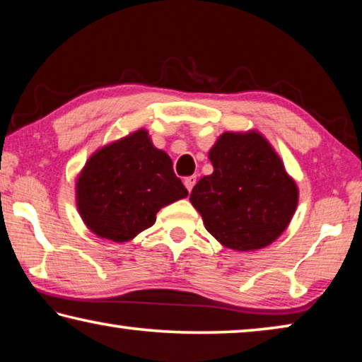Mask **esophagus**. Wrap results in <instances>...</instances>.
<instances>
[{
	"mask_svg": "<svg viewBox=\"0 0 362 362\" xmlns=\"http://www.w3.org/2000/svg\"><path fill=\"white\" fill-rule=\"evenodd\" d=\"M194 183H196V177L194 175H189V177H185V179H183V185L187 187L188 192H192L193 187H194Z\"/></svg>",
	"mask_w": 362,
	"mask_h": 362,
	"instance_id": "obj_1",
	"label": "esophagus"
}]
</instances>
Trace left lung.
Returning <instances> with one entry per match:
<instances>
[{
    "instance_id": "1",
    "label": "left lung",
    "mask_w": 362,
    "mask_h": 362,
    "mask_svg": "<svg viewBox=\"0 0 362 362\" xmlns=\"http://www.w3.org/2000/svg\"><path fill=\"white\" fill-rule=\"evenodd\" d=\"M214 166L192 189L189 201L206 230L235 250L272 244L296 212L298 189L260 134L225 132L209 151Z\"/></svg>"
}]
</instances>
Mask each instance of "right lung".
<instances>
[{"mask_svg": "<svg viewBox=\"0 0 362 362\" xmlns=\"http://www.w3.org/2000/svg\"><path fill=\"white\" fill-rule=\"evenodd\" d=\"M185 196L173 159L153 146L144 129L94 153L76 183L84 223L97 236L116 243L150 228L161 207Z\"/></svg>", "mask_w": 362, "mask_h": 362, "instance_id": "obj_1", "label": "right lung"}]
</instances>
